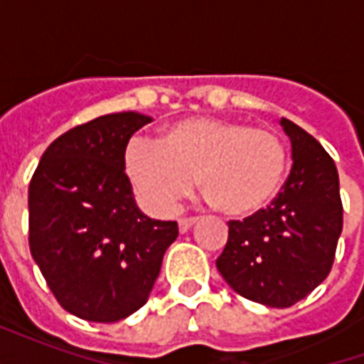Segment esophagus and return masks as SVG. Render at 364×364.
Segmentation results:
<instances>
[{"label":"esophagus","mask_w":364,"mask_h":364,"mask_svg":"<svg viewBox=\"0 0 364 364\" xmlns=\"http://www.w3.org/2000/svg\"><path fill=\"white\" fill-rule=\"evenodd\" d=\"M197 222H198V218H181V220H179V232H181V234L189 232V230L193 228Z\"/></svg>","instance_id":"34e87169"}]
</instances>
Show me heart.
<instances>
[{
    "label": "heart",
    "mask_w": 364,
    "mask_h": 364,
    "mask_svg": "<svg viewBox=\"0 0 364 364\" xmlns=\"http://www.w3.org/2000/svg\"><path fill=\"white\" fill-rule=\"evenodd\" d=\"M287 159V146L271 130L189 117L169 124L159 142L130 140L122 169L138 203L151 214L171 213L197 177L208 203L228 216H247L273 200Z\"/></svg>",
    "instance_id": "obj_1"
}]
</instances>
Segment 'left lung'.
Returning <instances> with one entry per match:
<instances>
[{
  "mask_svg": "<svg viewBox=\"0 0 364 364\" xmlns=\"http://www.w3.org/2000/svg\"><path fill=\"white\" fill-rule=\"evenodd\" d=\"M292 169L267 208L228 222L216 267L237 294L269 308H289L328 277L343 230L339 175L321 144L281 119Z\"/></svg>",
  "mask_w": 364,
  "mask_h": 364,
  "instance_id": "obj_1",
  "label": "left lung"
}]
</instances>
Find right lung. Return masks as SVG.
<instances>
[{"mask_svg":"<svg viewBox=\"0 0 364 364\" xmlns=\"http://www.w3.org/2000/svg\"><path fill=\"white\" fill-rule=\"evenodd\" d=\"M112 112L46 148L28 185V247L60 306L87 321L124 320L148 302L177 222L148 218L122 169L130 136L150 122Z\"/></svg>","mask_w":364,"mask_h":364,"instance_id":"right-lung-1","label":"right lung"}]
</instances>
